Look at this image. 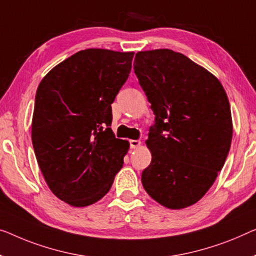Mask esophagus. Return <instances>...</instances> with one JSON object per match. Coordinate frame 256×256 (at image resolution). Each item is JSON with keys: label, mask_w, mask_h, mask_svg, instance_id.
Instances as JSON below:
<instances>
[{"label": "esophagus", "mask_w": 256, "mask_h": 256, "mask_svg": "<svg viewBox=\"0 0 256 256\" xmlns=\"http://www.w3.org/2000/svg\"><path fill=\"white\" fill-rule=\"evenodd\" d=\"M141 144L140 140H130V146L131 148H138Z\"/></svg>", "instance_id": "34e87169"}]
</instances>
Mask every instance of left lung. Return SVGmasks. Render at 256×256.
Segmentation results:
<instances>
[{
    "mask_svg": "<svg viewBox=\"0 0 256 256\" xmlns=\"http://www.w3.org/2000/svg\"><path fill=\"white\" fill-rule=\"evenodd\" d=\"M133 66L155 115L141 182L163 207H190L212 188L230 150L228 95L215 76L170 49L138 52Z\"/></svg>",
    "mask_w": 256,
    "mask_h": 256,
    "instance_id": "left-lung-1",
    "label": "left lung"
}]
</instances>
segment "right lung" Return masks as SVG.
Masks as SVG:
<instances>
[{
	"mask_svg": "<svg viewBox=\"0 0 256 256\" xmlns=\"http://www.w3.org/2000/svg\"><path fill=\"white\" fill-rule=\"evenodd\" d=\"M133 52L90 48L52 68L38 87L32 142L55 196L86 207L112 188L130 148L110 128L112 104L128 78Z\"/></svg>",
	"mask_w": 256,
	"mask_h": 256,
	"instance_id": "obj_1",
	"label": "right lung"
}]
</instances>
